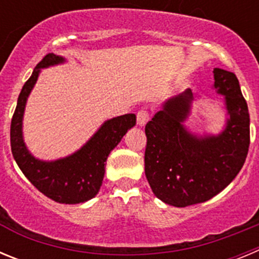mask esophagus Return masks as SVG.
<instances>
[{
  "label": "esophagus",
  "mask_w": 259,
  "mask_h": 259,
  "mask_svg": "<svg viewBox=\"0 0 259 259\" xmlns=\"http://www.w3.org/2000/svg\"><path fill=\"white\" fill-rule=\"evenodd\" d=\"M150 119V115H149V111L146 109H141L137 113V124L139 125H145L148 123V120Z\"/></svg>",
  "instance_id": "esophagus-1"
}]
</instances>
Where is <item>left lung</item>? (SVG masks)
Wrapping results in <instances>:
<instances>
[{
    "label": "left lung",
    "instance_id": "obj_1",
    "mask_svg": "<svg viewBox=\"0 0 259 259\" xmlns=\"http://www.w3.org/2000/svg\"><path fill=\"white\" fill-rule=\"evenodd\" d=\"M214 87L224 95L227 118L220 135L187 131L193 92L165 101L145 125V175L158 199L173 207L204 203L221 193L243 168L250 142L249 111L236 75L214 68Z\"/></svg>",
    "mask_w": 259,
    "mask_h": 259
}]
</instances>
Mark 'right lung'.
<instances>
[{
    "label": "right lung",
    "mask_w": 259,
    "mask_h": 259,
    "mask_svg": "<svg viewBox=\"0 0 259 259\" xmlns=\"http://www.w3.org/2000/svg\"><path fill=\"white\" fill-rule=\"evenodd\" d=\"M65 59L49 54L37 64L29 79L21 89L15 113L11 119V151L16 164L33 186L52 200L63 204L84 203L95 198L103 184L109 154L136 124L135 114H124L104 122L96 134L72 155L45 162L34 158L23 139V115L28 96L44 68L63 64Z\"/></svg>",
    "instance_id": "add662e5"
}]
</instances>
